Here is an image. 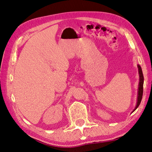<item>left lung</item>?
I'll return each mask as SVG.
<instances>
[{
	"label": "left lung",
	"mask_w": 152,
	"mask_h": 152,
	"mask_svg": "<svg viewBox=\"0 0 152 152\" xmlns=\"http://www.w3.org/2000/svg\"><path fill=\"white\" fill-rule=\"evenodd\" d=\"M138 68V72H139V76H140V82H139V85H138V92H137V103H136L135 108L132 111L134 112L135 110L137 109V108L139 107V105L140 104L141 99H142V96H143V75L142 72V70H141V66L137 65Z\"/></svg>",
	"instance_id": "8db88e82"
}]
</instances>
